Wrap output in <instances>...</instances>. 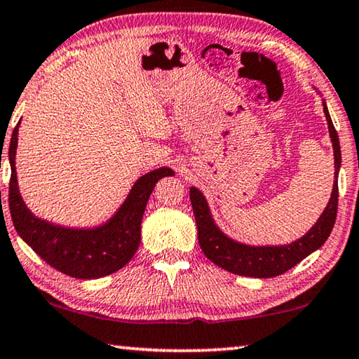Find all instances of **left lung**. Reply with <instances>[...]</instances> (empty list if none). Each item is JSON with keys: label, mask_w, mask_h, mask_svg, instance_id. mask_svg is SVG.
<instances>
[{"label": "left lung", "mask_w": 359, "mask_h": 359, "mask_svg": "<svg viewBox=\"0 0 359 359\" xmlns=\"http://www.w3.org/2000/svg\"><path fill=\"white\" fill-rule=\"evenodd\" d=\"M324 113L327 124H329V134L332 147H334V160H335V176H334V188L329 204L322 212L319 220L314 223V226L290 244L282 246H249V244L238 243L231 238H228L220 228L215 225L212 218L209 204L202 192L194 188L189 189V197L192 210H194L196 223H197V240L205 257L217 264L218 267L228 270V272L244 275V277L254 278H270L282 275L294 267L296 264L308 257L311 252L319 249L327 241L332 228L335 225L337 218V205H339V171L341 165L340 142L337 131L332 123V118L327 110L325 102Z\"/></svg>", "instance_id": "left-lung-1"}]
</instances>
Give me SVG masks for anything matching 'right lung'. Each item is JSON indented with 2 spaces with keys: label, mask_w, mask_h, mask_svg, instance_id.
Returning a JSON list of instances; mask_svg holds the SVG:
<instances>
[{
  "label": "right lung",
  "mask_w": 359,
  "mask_h": 359,
  "mask_svg": "<svg viewBox=\"0 0 359 359\" xmlns=\"http://www.w3.org/2000/svg\"><path fill=\"white\" fill-rule=\"evenodd\" d=\"M19 124L9 142V210L19 236L61 273L74 278H100L126 266L141 244V222L147 201L160 178L173 176L167 167L149 171L129 191L126 201L110 220L95 228H66L35 217L20 197L15 176Z\"/></svg>",
  "instance_id": "right-lung-1"
}]
</instances>
